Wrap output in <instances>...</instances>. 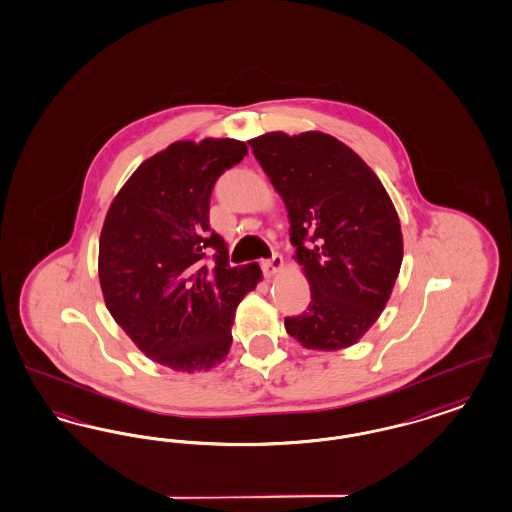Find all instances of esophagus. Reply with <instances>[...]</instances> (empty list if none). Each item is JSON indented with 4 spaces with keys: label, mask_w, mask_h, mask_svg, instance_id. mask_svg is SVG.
<instances>
[{
    "label": "esophagus",
    "mask_w": 512,
    "mask_h": 512,
    "mask_svg": "<svg viewBox=\"0 0 512 512\" xmlns=\"http://www.w3.org/2000/svg\"><path fill=\"white\" fill-rule=\"evenodd\" d=\"M261 266H263V272H265L266 276H272V274H276V272H280L284 268V257L274 253L270 259L263 261Z\"/></svg>",
    "instance_id": "obj_1"
}]
</instances>
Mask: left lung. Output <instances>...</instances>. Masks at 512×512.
Returning <instances> with one entry per match:
<instances>
[{"label":"left lung","mask_w":512,"mask_h":512,"mask_svg":"<svg viewBox=\"0 0 512 512\" xmlns=\"http://www.w3.org/2000/svg\"><path fill=\"white\" fill-rule=\"evenodd\" d=\"M249 144L286 204L310 284L307 310L286 318L287 333L312 350L354 345L387 305L404 257L385 186L347 144L320 131H274Z\"/></svg>","instance_id":"obj_1"}]
</instances>
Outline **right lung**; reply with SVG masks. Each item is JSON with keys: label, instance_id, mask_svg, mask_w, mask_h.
Returning <instances> with one entry per match:
<instances>
[{"label": "right lung", "instance_id": "right-lung-1", "mask_svg": "<svg viewBox=\"0 0 512 512\" xmlns=\"http://www.w3.org/2000/svg\"><path fill=\"white\" fill-rule=\"evenodd\" d=\"M246 154L234 139L169 144L137 167L104 219V303L148 358L175 371L225 360L236 307L261 280L257 263L230 266L209 226L213 186Z\"/></svg>", "mask_w": 512, "mask_h": 512}]
</instances>
